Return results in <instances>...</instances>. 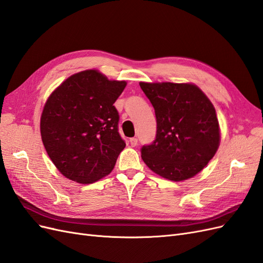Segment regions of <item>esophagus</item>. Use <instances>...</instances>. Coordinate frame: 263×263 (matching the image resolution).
<instances>
[{"label": "esophagus", "mask_w": 263, "mask_h": 263, "mask_svg": "<svg viewBox=\"0 0 263 263\" xmlns=\"http://www.w3.org/2000/svg\"><path fill=\"white\" fill-rule=\"evenodd\" d=\"M129 142H130V146H132V147H136L137 144H138V139L133 137V138L129 139Z\"/></svg>", "instance_id": "esophagus-1"}]
</instances>
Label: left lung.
I'll list each match as a JSON object with an SVG mask.
<instances>
[{"instance_id":"1","label":"left lung","mask_w":263,"mask_h":263,"mask_svg":"<svg viewBox=\"0 0 263 263\" xmlns=\"http://www.w3.org/2000/svg\"><path fill=\"white\" fill-rule=\"evenodd\" d=\"M155 108L156 139L142 146L141 158L155 173L171 181L194 177L219 146L216 112L209 98L190 83H139Z\"/></svg>"}]
</instances>
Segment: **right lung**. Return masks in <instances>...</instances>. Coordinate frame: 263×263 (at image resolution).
<instances>
[{
    "instance_id": "add662e5",
    "label": "right lung",
    "mask_w": 263,
    "mask_h": 263,
    "mask_svg": "<svg viewBox=\"0 0 263 263\" xmlns=\"http://www.w3.org/2000/svg\"><path fill=\"white\" fill-rule=\"evenodd\" d=\"M125 86V81L85 70L69 77L47 100L41 118L43 144L66 178L89 184L113 170L126 146L114 106Z\"/></svg>"
}]
</instances>
